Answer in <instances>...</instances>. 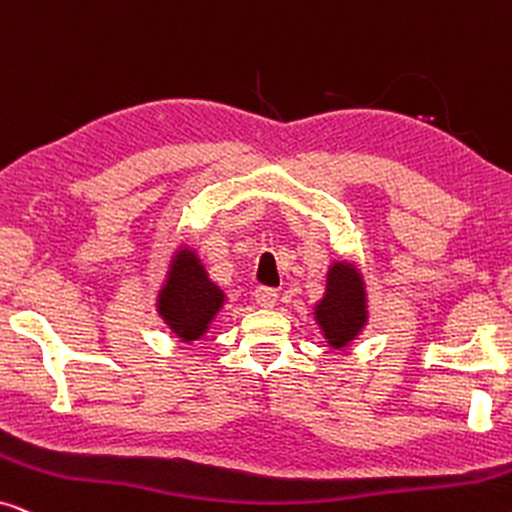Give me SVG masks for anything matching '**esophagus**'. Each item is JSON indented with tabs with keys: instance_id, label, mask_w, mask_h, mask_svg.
Returning a JSON list of instances; mask_svg holds the SVG:
<instances>
[{
	"instance_id": "1",
	"label": "esophagus",
	"mask_w": 512,
	"mask_h": 512,
	"mask_svg": "<svg viewBox=\"0 0 512 512\" xmlns=\"http://www.w3.org/2000/svg\"><path fill=\"white\" fill-rule=\"evenodd\" d=\"M254 298H256V303L261 305V308H272V305L277 303L275 289H268V287H258L254 291Z\"/></svg>"
}]
</instances>
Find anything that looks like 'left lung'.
<instances>
[{
  "instance_id": "8db88e82",
  "label": "left lung",
  "mask_w": 512,
  "mask_h": 512,
  "mask_svg": "<svg viewBox=\"0 0 512 512\" xmlns=\"http://www.w3.org/2000/svg\"><path fill=\"white\" fill-rule=\"evenodd\" d=\"M317 327L331 350H345L369 320L367 287L355 263L334 261L327 270V289L313 308Z\"/></svg>"
}]
</instances>
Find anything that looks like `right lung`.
<instances>
[{"mask_svg":"<svg viewBox=\"0 0 512 512\" xmlns=\"http://www.w3.org/2000/svg\"><path fill=\"white\" fill-rule=\"evenodd\" d=\"M225 291L209 280L197 251L181 244L169 261L167 280L157 291V315L183 343H195L221 313Z\"/></svg>","mask_w":512,"mask_h":512,"instance_id":"right-lung-1","label":"right lung"}]
</instances>
